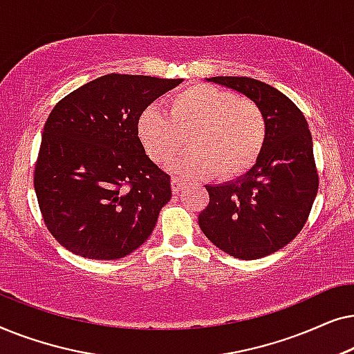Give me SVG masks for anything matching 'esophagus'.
<instances>
[{"label": "esophagus", "instance_id": "esophagus-1", "mask_svg": "<svg viewBox=\"0 0 354 354\" xmlns=\"http://www.w3.org/2000/svg\"><path fill=\"white\" fill-rule=\"evenodd\" d=\"M171 185H172V192H174V193H178V192H180L182 185H183V178H180V177H172V178H171Z\"/></svg>", "mask_w": 354, "mask_h": 354}]
</instances>
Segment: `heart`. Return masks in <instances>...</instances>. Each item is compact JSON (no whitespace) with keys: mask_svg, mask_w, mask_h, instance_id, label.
Wrapping results in <instances>:
<instances>
[{"mask_svg":"<svg viewBox=\"0 0 354 354\" xmlns=\"http://www.w3.org/2000/svg\"><path fill=\"white\" fill-rule=\"evenodd\" d=\"M167 113L156 106L138 119V137L158 164L172 161L185 148L192 151L172 164L192 177L243 176L258 161L268 140V119L253 100L236 98L212 85H188L169 96Z\"/></svg>","mask_w":354,"mask_h":354,"instance_id":"b5f03b06","label":"heart"}]
</instances>
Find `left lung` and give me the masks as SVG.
Segmentation results:
<instances>
[{"label":"left lung","mask_w":354,"mask_h":354,"mask_svg":"<svg viewBox=\"0 0 354 354\" xmlns=\"http://www.w3.org/2000/svg\"><path fill=\"white\" fill-rule=\"evenodd\" d=\"M256 101L268 119V140L250 172L224 185H206L209 203L198 224L217 248L259 259L288 245L306 224L319 188L313 137L288 96L250 77H212Z\"/></svg>","instance_id":"8db88e82"}]
</instances>
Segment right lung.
<instances>
[{"mask_svg": "<svg viewBox=\"0 0 354 354\" xmlns=\"http://www.w3.org/2000/svg\"><path fill=\"white\" fill-rule=\"evenodd\" d=\"M180 82L108 74L53 108L33 187L45 225L71 253L119 259L151 235L171 201V176L145 153L138 119Z\"/></svg>", "mask_w": 354, "mask_h": 354, "instance_id": "obj_1", "label": "right lung"}]
</instances>
